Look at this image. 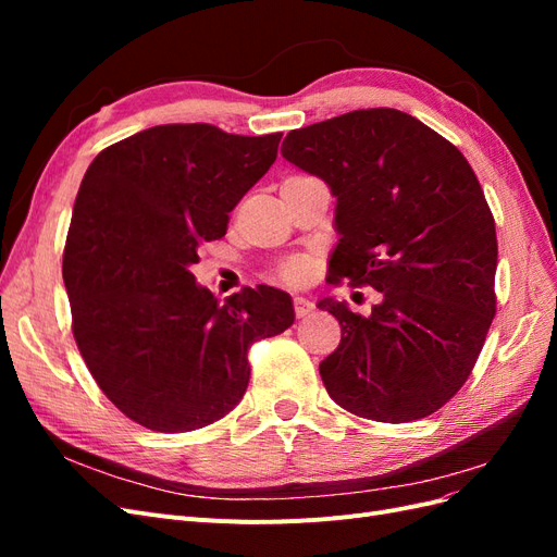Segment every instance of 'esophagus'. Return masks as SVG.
I'll return each mask as SVG.
<instances>
[{"instance_id":"esophagus-1","label":"esophagus","mask_w":557,"mask_h":557,"mask_svg":"<svg viewBox=\"0 0 557 557\" xmlns=\"http://www.w3.org/2000/svg\"><path fill=\"white\" fill-rule=\"evenodd\" d=\"M295 315L297 318H307L311 311H313V301L307 299V297H295Z\"/></svg>"}]
</instances>
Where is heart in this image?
Here are the masks:
<instances>
[{"label":"heart","instance_id":"1","mask_svg":"<svg viewBox=\"0 0 557 557\" xmlns=\"http://www.w3.org/2000/svg\"><path fill=\"white\" fill-rule=\"evenodd\" d=\"M278 276L290 285H305L311 278V260L309 258H293L278 267Z\"/></svg>","mask_w":557,"mask_h":557}]
</instances>
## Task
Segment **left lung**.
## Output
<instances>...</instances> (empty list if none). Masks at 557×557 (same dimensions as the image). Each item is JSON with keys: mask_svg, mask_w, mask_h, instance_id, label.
<instances>
[{"mask_svg": "<svg viewBox=\"0 0 557 557\" xmlns=\"http://www.w3.org/2000/svg\"><path fill=\"white\" fill-rule=\"evenodd\" d=\"M281 156L336 197L327 281L383 295L369 315L318 301L342 325L339 346L318 367L330 397L379 423L442 409L469 379L495 315L497 234L474 170L397 109L293 129Z\"/></svg>", "mask_w": 557, "mask_h": 557, "instance_id": "left-lung-1", "label": "left lung"}]
</instances>
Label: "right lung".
<instances>
[{
    "mask_svg": "<svg viewBox=\"0 0 557 557\" xmlns=\"http://www.w3.org/2000/svg\"><path fill=\"white\" fill-rule=\"evenodd\" d=\"M281 137L158 125L104 148L83 176L62 260L72 330L134 423L174 434L221 420L248 387L250 344L295 323L288 293L258 285L221 305L190 272Z\"/></svg>",
    "mask_w": 557,
    "mask_h": 557,
    "instance_id": "add662e5",
    "label": "right lung"
}]
</instances>
